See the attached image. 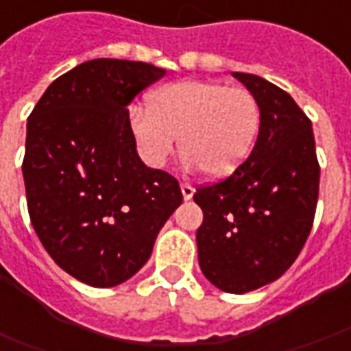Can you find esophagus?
Returning <instances> with one entry per match:
<instances>
[{
  "instance_id": "esophagus-1",
  "label": "esophagus",
  "mask_w": 351,
  "mask_h": 351,
  "mask_svg": "<svg viewBox=\"0 0 351 351\" xmlns=\"http://www.w3.org/2000/svg\"><path fill=\"white\" fill-rule=\"evenodd\" d=\"M180 190H182V197L188 201V199L193 197V193H195V188L191 186V184H180Z\"/></svg>"
}]
</instances>
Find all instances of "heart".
<instances>
[{"instance_id":"obj_1","label":"heart","mask_w":351,"mask_h":351,"mask_svg":"<svg viewBox=\"0 0 351 351\" xmlns=\"http://www.w3.org/2000/svg\"><path fill=\"white\" fill-rule=\"evenodd\" d=\"M259 123L254 93L216 80L173 82L158 88L148 107L128 110V128L145 165L161 169L180 143L184 165L201 167L213 178L228 176L248 158Z\"/></svg>"}]
</instances>
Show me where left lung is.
<instances>
[{
	"label": "left lung",
	"mask_w": 351,
	"mask_h": 351,
	"mask_svg": "<svg viewBox=\"0 0 351 351\" xmlns=\"http://www.w3.org/2000/svg\"><path fill=\"white\" fill-rule=\"evenodd\" d=\"M258 99L261 123L248 160L220 182L201 186V271L228 293L271 284L293 265L314 221L319 165L312 122L269 80L233 73Z\"/></svg>",
	"instance_id": "1"
}]
</instances>
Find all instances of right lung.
Returning <instances> with one entry per match:
<instances>
[{
  "instance_id": "obj_1",
  "label": "right lung",
  "mask_w": 351,
  "mask_h": 351,
  "mask_svg": "<svg viewBox=\"0 0 351 351\" xmlns=\"http://www.w3.org/2000/svg\"><path fill=\"white\" fill-rule=\"evenodd\" d=\"M163 75L143 62L90 60L54 80L27 118L32 226L50 258L88 286L130 280L182 203L178 180L146 167L128 128V105Z\"/></svg>"
}]
</instances>
